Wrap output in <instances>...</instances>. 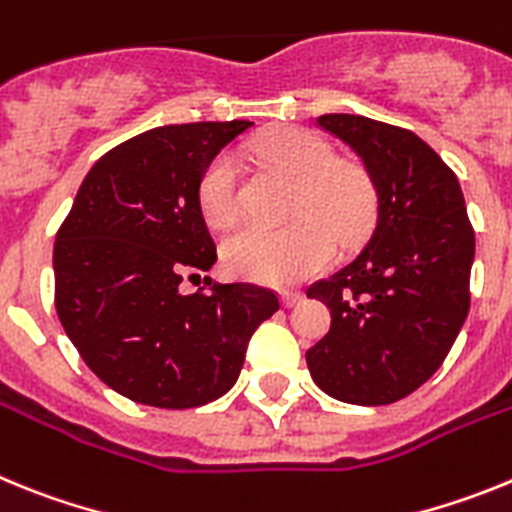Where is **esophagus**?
<instances>
[{"instance_id":"34e87169","label":"esophagus","mask_w":512,"mask_h":512,"mask_svg":"<svg viewBox=\"0 0 512 512\" xmlns=\"http://www.w3.org/2000/svg\"><path fill=\"white\" fill-rule=\"evenodd\" d=\"M300 302H302L300 292H282V305L287 307V310H289V307H297Z\"/></svg>"}]
</instances>
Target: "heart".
Masks as SVG:
<instances>
[{
  "label": "heart",
  "instance_id": "b5f03b06",
  "mask_svg": "<svg viewBox=\"0 0 512 512\" xmlns=\"http://www.w3.org/2000/svg\"><path fill=\"white\" fill-rule=\"evenodd\" d=\"M253 153L295 182L292 223L282 228L235 230L223 243L225 269L264 284H295L323 269L333 243L351 246L369 230L377 210L372 176L354 161L336 158L328 140L305 128H274L253 143ZM197 205L210 228H228L238 215L235 161L217 153L197 182Z\"/></svg>",
  "mask_w": 512,
  "mask_h": 512
}]
</instances>
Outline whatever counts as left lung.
Instances as JSON below:
<instances>
[{
	"instance_id": "left-lung-1",
	"label": "left lung",
	"mask_w": 512,
	"mask_h": 512,
	"mask_svg": "<svg viewBox=\"0 0 512 512\" xmlns=\"http://www.w3.org/2000/svg\"><path fill=\"white\" fill-rule=\"evenodd\" d=\"M318 125L361 158L377 220L354 259L307 289L330 307L307 369L336 400L390 405L436 374L467 320L474 230L456 174L413 130L361 115Z\"/></svg>"
}]
</instances>
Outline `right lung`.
Listing matches in <instances>:
<instances>
[{"label":"right lung","instance_id":"add662e5","mask_svg":"<svg viewBox=\"0 0 512 512\" xmlns=\"http://www.w3.org/2000/svg\"><path fill=\"white\" fill-rule=\"evenodd\" d=\"M248 120L164 125L104 153L56 233V310L107 387L151 408H200L241 374L253 330L279 310L256 284L182 295L217 261L197 205L202 171Z\"/></svg>","mask_w":512,"mask_h":512}]
</instances>
